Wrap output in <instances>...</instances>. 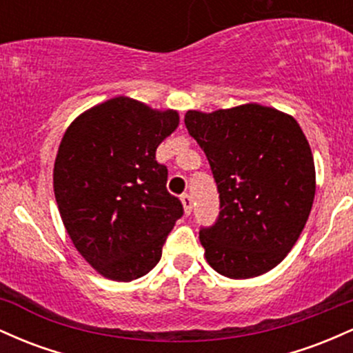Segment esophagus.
<instances>
[{
    "label": "esophagus",
    "mask_w": 353,
    "mask_h": 353,
    "mask_svg": "<svg viewBox=\"0 0 353 353\" xmlns=\"http://www.w3.org/2000/svg\"><path fill=\"white\" fill-rule=\"evenodd\" d=\"M181 205H183L185 215H190V213H192V208H193V200H192V196L188 195V193L181 195Z\"/></svg>",
    "instance_id": "esophagus-1"
}]
</instances>
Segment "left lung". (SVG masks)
<instances>
[{"mask_svg":"<svg viewBox=\"0 0 353 353\" xmlns=\"http://www.w3.org/2000/svg\"><path fill=\"white\" fill-rule=\"evenodd\" d=\"M185 125L220 193L219 220L200 230L205 259L228 279L270 272L296 243L315 198L314 155L302 128L259 103L190 110Z\"/></svg>","mask_w":353,"mask_h":353,"instance_id":"8db88e82","label":"left lung"}]
</instances>
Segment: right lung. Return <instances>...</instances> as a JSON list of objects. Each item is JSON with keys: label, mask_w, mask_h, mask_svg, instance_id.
Wrapping results in <instances>:
<instances>
[{"label": "right lung", "mask_w": 353, "mask_h": 353, "mask_svg": "<svg viewBox=\"0 0 353 353\" xmlns=\"http://www.w3.org/2000/svg\"><path fill=\"white\" fill-rule=\"evenodd\" d=\"M178 123L175 110L114 97L63 134L53 170L59 215L74 248L105 279L146 275L183 215L181 201L166 192L168 170L155 158Z\"/></svg>", "instance_id": "right-lung-1"}]
</instances>
